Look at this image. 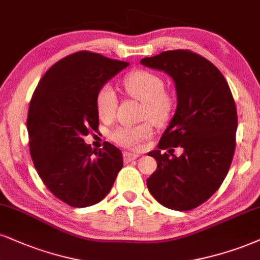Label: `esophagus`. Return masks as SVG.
Masks as SVG:
<instances>
[{"instance_id":"esophagus-1","label":"esophagus","mask_w":260,"mask_h":260,"mask_svg":"<svg viewBox=\"0 0 260 260\" xmlns=\"http://www.w3.org/2000/svg\"><path fill=\"white\" fill-rule=\"evenodd\" d=\"M137 156H139V154H136V153H129V152H124L123 153L124 161H126V162L133 161V160L137 159Z\"/></svg>"}]
</instances>
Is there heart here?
Returning a JSON list of instances; mask_svg holds the SVG:
<instances>
[{"label": "heart", "instance_id": "b5f03b06", "mask_svg": "<svg viewBox=\"0 0 260 260\" xmlns=\"http://www.w3.org/2000/svg\"><path fill=\"white\" fill-rule=\"evenodd\" d=\"M123 86L127 95L142 102L141 119L146 120L137 125L115 127L110 137L117 145L136 149L153 135V123L150 120L155 124L168 121L174 111L175 102L172 96L164 90L165 84L161 77L146 70H137L125 76ZM95 106L100 119L108 121L114 117L118 99L111 85L106 84L99 89Z\"/></svg>", "mask_w": 260, "mask_h": 260}]
</instances>
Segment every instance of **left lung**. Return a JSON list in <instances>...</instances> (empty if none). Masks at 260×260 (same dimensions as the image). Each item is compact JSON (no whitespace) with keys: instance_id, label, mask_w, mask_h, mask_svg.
Here are the masks:
<instances>
[{"instance_id":"8db88e82","label":"left lung","mask_w":260,"mask_h":260,"mask_svg":"<svg viewBox=\"0 0 260 260\" xmlns=\"http://www.w3.org/2000/svg\"><path fill=\"white\" fill-rule=\"evenodd\" d=\"M141 63L168 73L177 92L174 117L158 149L148 153L158 168L147 187L162 206L193 210L216 193L232 165L238 129L233 94L219 70L190 50H168ZM178 145L184 148L181 157L161 153Z\"/></svg>"}]
</instances>
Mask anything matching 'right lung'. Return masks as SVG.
I'll return each mask as SVG.
<instances>
[{"mask_svg":"<svg viewBox=\"0 0 260 260\" xmlns=\"http://www.w3.org/2000/svg\"><path fill=\"white\" fill-rule=\"evenodd\" d=\"M127 66L98 53H73L48 70L32 95L27 113L32 161L50 193L70 206L100 203L123 168L117 147L105 142L95 152L83 137L99 126V89Z\"/></svg>","mask_w":260,"mask_h":260,"instance_id":"1","label":"right lung"}]
</instances>
